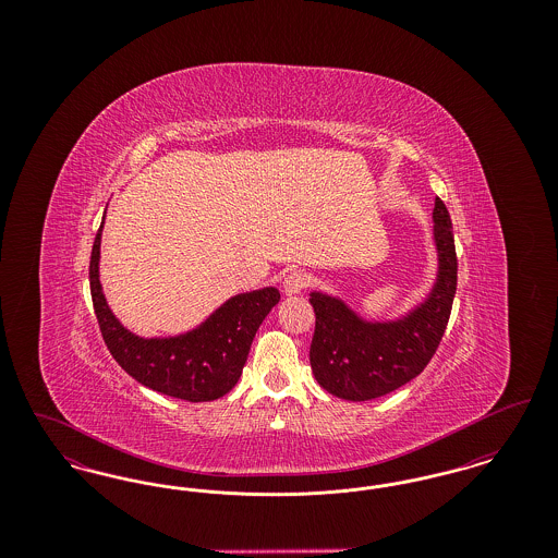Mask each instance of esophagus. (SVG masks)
Listing matches in <instances>:
<instances>
[{
	"label": "esophagus",
	"mask_w": 558,
	"mask_h": 558,
	"mask_svg": "<svg viewBox=\"0 0 558 558\" xmlns=\"http://www.w3.org/2000/svg\"><path fill=\"white\" fill-rule=\"evenodd\" d=\"M305 284H307V276L303 271L294 269L291 274H287V278L282 282V289H284L287 294H299V292L305 289Z\"/></svg>",
	"instance_id": "obj_1"
}]
</instances>
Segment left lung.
Segmentation results:
<instances>
[{"label":"left lung","instance_id":"8db88e82","mask_svg":"<svg viewBox=\"0 0 558 558\" xmlns=\"http://www.w3.org/2000/svg\"><path fill=\"white\" fill-rule=\"evenodd\" d=\"M437 271L421 303L393 318H368L332 292L312 291L316 332L310 349L319 387L335 398H383L425 371L446 332L456 294V246L441 198L433 209Z\"/></svg>","mask_w":558,"mask_h":558}]
</instances>
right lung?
Wrapping results in <instances>:
<instances>
[{
  "mask_svg": "<svg viewBox=\"0 0 558 558\" xmlns=\"http://www.w3.org/2000/svg\"><path fill=\"white\" fill-rule=\"evenodd\" d=\"M105 217L92 248L89 287L96 318L112 357L140 385L169 398L196 403L230 393L239 383L262 322L280 301V291L264 287L232 294L201 324L178 335H135L114 316L100 282Z\"/></svg>",
  "mask_w": 558,
  "mask_h": 558,
  "instance_id": "right-lung-1",
  "label": "right lung"
}]
</instances>
